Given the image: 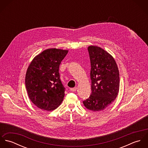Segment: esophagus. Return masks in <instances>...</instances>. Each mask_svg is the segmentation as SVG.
<instances>
[{"label": "esophagus", "instance_id": "34e87169", "mask_svg": "<svg viewBox=\"0 0 148 148\" xmlns=\"http://www.w3.org/2000/svg\"><path fill=\"white\" fill-rule=\"evenodd\" d=\"M77 87H75V88H70V90L72 91V92H76V90H77Z\"/></svg>", "mask_w": 148, "mask_h": 148}]
</instances>
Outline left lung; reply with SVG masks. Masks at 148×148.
<instances>
[{
  "instance_id": "1",
  "label": "left lung",
  "mask_w": 148,
  "mask_h": 148,
  "mask_svg": "<svg viewBox=\"0 0 148 148\" xmlns=\"http://www.w3.org/2000/svg\"><path fill=\"white\" fill-rule=\"evenodd\" d=\"M88 51L91 66L92 93L83 104L90 110L100 111L112 103L118 95L119 72L114 59L104 49L90 45Z\"/></svg>"
}]
</instances>
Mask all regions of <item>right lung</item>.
I'll return each mask as SVG.
<instances>
[{"mask_svg": "<svg viewBox=\"0 0 148 148\" xmlns=\"http://www.w3.org/2000/svg\"><path fill=\"white\" fill-rule=\"evenodd\" d=\"M68 50L47 49L37 55L29 64L25 83L28 97L39 108L47 111L56 109L65 95V88L59 72Z\"/></svg>", "mask_w": 148, "mask_h": 148, "instance_id": "obj_1", "label": "right lung"}]
</instances>
